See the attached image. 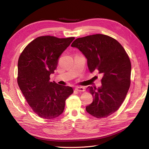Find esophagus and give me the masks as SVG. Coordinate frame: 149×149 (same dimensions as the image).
<instances>
[{
	"label": "esophagus",
	"instance_id": "esophagus-1",
	"mask_svg": "<svg viewBox=\"0 0 149 149\" xmlns=\"http://www.w3.org/2000/svg\"><path fill=\"white\" fill-rule=\"evenodd\" d=\"M75 89H76V91H78L79 92H83V91H85L84 88L83 87H81V86H77V87L75 88Z\"/></svg>",
	"mask_w": 149,
	"mask_h": 149
}]
</instances>
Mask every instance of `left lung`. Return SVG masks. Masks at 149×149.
I'll return each mask as SVG.
<instances>
[{
	"label": "left lung",
	"mask_w": 149,
	"mask_h": 149,
	"mask_svg": "<svg viewBox=\"0 0 149 149\" xmlns=\"http://www.w3.org/2000/svg\"><path fill=\"white\" fill-rule=\"evenodd\" d=\"M71 47L79 49L86 58L91 73L97 70L102 75L101 87L88 88L93 101L86 110L97 118L114 113L124 101L130 84L131 63L124 48L114 38L102 34L78 38Z\"/></svg>",
	"instance_id": "1"
}]
</instances>
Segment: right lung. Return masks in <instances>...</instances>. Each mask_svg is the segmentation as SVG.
<instances>
[{"label": "right lung", "mask_w": 149, "mask_h": 149, "mask_svg": "<svg viewBox=\"0 0 149 149\" xmlns=\"http://www.w3.org/2000/svg\"><path fill=\"white\" fill-rule=\"evenodd\" d=\"M74 37L42 36L31 42L18 61L17 83L29 105L40 118L53 119L65 109L71 87L49 81L60 56Z\"/></svg>", "instance_id": "obj_1"}]
</instances>
